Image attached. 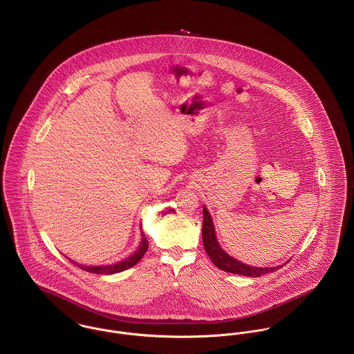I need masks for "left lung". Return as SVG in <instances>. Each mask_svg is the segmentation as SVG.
<instances>
[{"instance_id":"obj_1","label":"left lung","mask_w":354,"mask_h":354,"mask_svg":"<svg viewBox=\"0 0 354 354\" xmlns=\"http://www.w3.org/2000/svg\"><path fill=\"white\" fill-rule=\"evenodd\" d=\"M202 241H203V247L205 251L207 252L209 258L212 259V262L214 263V266H217L218 269L232 273V274L247 275V277H261V275L266 274V273H272L278 270L281 266L277 268H252L248 266L245 263H241L239 261L234 259L232 257H230L218 244L217 239H216V231L213 227V221L212 217L207 212L206 207H203V225H202Z\"/></svg>"}]
</instances>
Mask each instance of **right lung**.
Masks as SVG:
<instances>
[{"instance_id":"obj_1","label":"right lung","mask_w":354,"mask_h":354,"mask_svg":"<svg viewBox=\"0 0 354 354\" xmlns=\"http://www.w3.org/2000/svg\"><path fill=\"white\" fill-rule=\"evenodd\" d=\"M148 245H149V243L147 240V236H145L144 232H141V243H140L137 251L131 257L123 259L122 262H118L115 265H110V266H81V265H77L76 262H73V263H76L80 269H82L85 272H89V273H95V274H114V273L123 272V270L134 266L138 261H141L142 257L145 255L147 250H148Z\"/></svg>"}]
</instances>
